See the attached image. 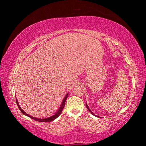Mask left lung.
<instances>
[{"label": "left lung", "instance_id": "left-lung-1", "mask_svg": "<svg viewBox=\"0 0 146 146\" xmlns=\"http://www.w3.org/2000/svg\"><path fill=\"white\" fill-rule=\"evenodd\" d=\"M86 108H88V110H89V111H90L91 112V114H92L93 115H95V116H96V117H97V115H95V114H94V113L92 112V111H91V110H90V108H89V107H88V104H86Z\"/></svg>", "mask_w": 146, "mask_h": 146}]
</instances>
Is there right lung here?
I'll use <instances>...</instances> for the list:
<instances>
[{
    "instance_id": "add662e5",
    "label": "right lung",
    "mask_w": 146,
    "mask_h": 146,
    "mask_svg": "<svg viewBox=\"0 0 146 146\" xmlns=\"http://www.w3.org/2000/svg\"><path fill=\"white\" fill-rule=\"evenodd\" d=\"M68 93L66 94V95L65 96V97L64 98V99L62 100V104L60 106V107H59L58 110L56 111V112H55V114H54L53 115L51 116V117H49L48 118H36V117H31V115H29L28 114H27V113L24 111L21 108V106H19V102L18 101H17V99L16 98V101H17V106H18V107L19 108V110H21V111L23 113L24 115H25L26 116H27V117H29V118H32V119H33L35 120L36 121H38V122H51V121L54 120L55 119H56V118L59 117V115H60L61 114L62 111L63 109L64 108V106H65V103H66V99H67L68 98Z\"/></svg>"
}]
</instances>
